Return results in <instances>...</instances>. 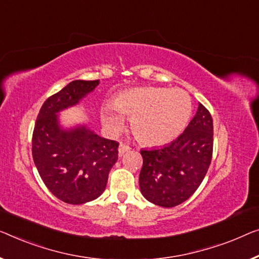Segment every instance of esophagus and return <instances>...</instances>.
<instances>
[{"instance_id":"34e87169","label":"esophagus","mask_w":259,"mask_h":259,"mask_svg":"<svg viewBox=\"0 0 259 259\" xmlns=\"http://www.w3.org/2000/svg\"><path fill=\"white\" fill-rule=\"evenodd\" d=\"M130 150H131V148L129 145H125V144H123V143H121V144H119V146H118V156L122 157L123 154H124L125 152L130 151Z\"/></svg>"}]
</instances>
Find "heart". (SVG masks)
Segmentation results:
<instances>
[{
  "label": "heart",
  "mask_w": 259,
  "mask_h": 259,
  "mask_svg": "<svg viewBox=\"0 0 259 259\" xmlns=\"http://www.w3.org/2000/svg\"><path fill=\"white\" fill-rule=\"evenodd\" d=\"M113 106L102 110V121L111 133H118L129 118L131 131L142 144L164 145L183 133L192 114V100L180 88L141 87L122 92ZM119 113L121 114L119 115Z\"/></svg>",
  "instance_id": "obj_1"
}]
</instances>
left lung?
<instances>
[{"mask_svg": "<svg viewBox=\"0 0 259 259\" xmlns=\"http://www.w3.org/2000/svg\"><path fill=\"white\" fill-rule=\"evenodd\" d=\"M140 188L157 206L169 208L191 198L206 176L213 154V118L199 103L180 136L161 148L141 150Z\"/></svg>", "mask_w": 259, "mask_h": 259, "instance_id": "1", "label": "left lung"}]
</instances>
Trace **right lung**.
Returning <instances> with one entry per match:
<instances>
[{"label": "right lung", "instance_id": "right-lung-1", "mask_svg": "<svg viewBox=\"0 0 259 259\" xmlns=\"http://www.w3.org/2000/svg\"><path fill=\"white\" fill-rule=\"evenodd\" d=\"M100 80H74L41 106L34 124L32 157L41 180L53 195L71 204L98 199L117 160L118 143L95 134L84 123L66 126L61 111L79 105Z\"/></svg>", "mask_w": 259, "mask_h": 259}]
</instances>
